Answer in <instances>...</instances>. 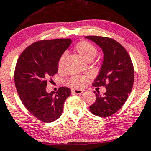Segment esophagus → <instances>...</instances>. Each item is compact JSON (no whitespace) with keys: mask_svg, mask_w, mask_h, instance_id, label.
Masks as SVG:
<instances>
[{"mask_svg":"<svg viewBox=\"0 0 151 151\" xmlns=\"http://www.w3.org/2000/svg\"><path fill=\"white\" fill-rule=\"evenodd\" d=\"M71 91H72L73 94H76V95H81V94H83V93L84 90L73 88V89H71Z\"/></svg>","mask_w":151,"mask_h":151,"instance_id":"obj_1","label":"esophagus"}]
</instances>
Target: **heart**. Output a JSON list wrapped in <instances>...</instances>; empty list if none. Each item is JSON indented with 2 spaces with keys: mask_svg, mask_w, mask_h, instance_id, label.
Wrapping results in <instances>:
<instances>
[{
  "mask_svg": "<svg viewBox=\"0 0 151 151\" xmlns=\"http://www.w3.org/2000/svg\"><path fill=\"white\" fill-rule=\"evenodd\" d=\"M76 51L78 53L84 60L90 61L95 58L98 53L96 47L93 44L88 41L83 40L79 42L75 45ZM65 54L60 56L58 61V68L61 69L63 68L65 60ZM88 83V77L84 75H77L71 77L67 80V83L74 88H82L84 87Z\"/></svg>",
  "mask_w": 151,
  "mask_h": 151,
  "instance_id": "1",
  "label": "heart"
}]
</instances>
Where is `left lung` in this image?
Segmentation results:
<instances>
[{"label": "left lung", "instance_id": "left-lung-1", "mask_svg": "<svg viewBox=\"0 0 151 151\" xmlns=\"http://www.w3.org/2000/svg\"><path fill=\"white\" fill-rule=\"evenodd\" d=\"M104 52V60L99 74L92 86H105L106 91L101 96L95 93L96 101L89 106L90 112L99 117H109L118 112L132 91L134 68L126 49L115 39L88 36Z\"/></svg>", "mask_w": 151, "mask_h": 151}]
</instances>
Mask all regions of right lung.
I'll use <instances>...</instances> for the list:
<instances>
[{
    "instance_id": "obj_1",
    "label": "right lung",
    "mask_w": 151,
    "mask_h": 151,
    "mask_svg": "<svg viewBox=\"0 0 151 151\" xmlns=\"http://www.w3.org/2000/svg\"><path fill=\"white\" fill-rule=\"evenodd\" d=\"M71 44L70 39L41 40L28 46L18 57L15 85L24 106L37 119L50 123L58 119L71 91L60 87L47 93V80L58 71V61Z\"/></svg>"
}]
</instances>
